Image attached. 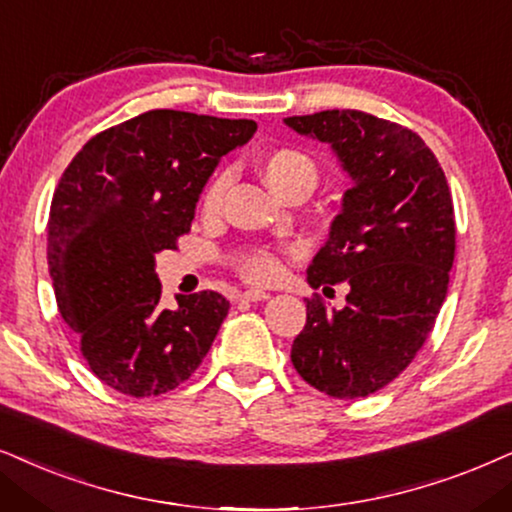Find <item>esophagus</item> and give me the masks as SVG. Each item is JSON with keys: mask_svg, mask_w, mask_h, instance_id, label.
<instances>
[{"mask_svg": "<svg viewBox=\"0 0 512 512\" xmlns=\"http://www.w3.org/2000/svg\"><path fill=\"white\" fill-rule=\"evenodd\" d=\"M241 300H245V302H264V300H269V293H264V290H243L241 295Z\"/></svg>", "mask_w": 512, "mask_h": 512, "instance_id": "esophagus-1", "label": "esophagus"}]
</instances>
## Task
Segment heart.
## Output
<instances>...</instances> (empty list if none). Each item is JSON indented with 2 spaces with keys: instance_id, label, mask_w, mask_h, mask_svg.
Wrapping results in <instances>:
<instances>
[{
  "instance_id": "heart-1",
  "label": "heart",
  "mask_w": 512,
  "mask_h": 512,
  "mask_svg": "<svg viewBox=\"0 0 512 512\" xmlns=\"http://www.w3.org/2000/svg\"><path fill=\"white\" fill-rule=\"evenodd\" d=\"M260 172L264 181L278 198H290L295 193L314 189L319 181V167L304 151L297 148H274L260 158ZM226 189V177L219 174L205 186L200 196V210L205 217H215L222 208V198ZM241 274L252 283H271L281 276V260L271 252H252L241 262Z\"/></svg>"
}]
</instances>
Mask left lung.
Masks as SVG:
<instances>
[{
    "mask_svg": "<svg viewBox=\"0 0 512 512\" xmlns=\"http://www.w3.org/2000/svg\"><path fill=\"white\" fill-rule=\"evenodd\" d=\"M283 122L331 146L352 179L307 269L314 290L347 281V304L307 300L290 361L319 392L368 397L411 364L442 309L456 250L449 184L425 141L397 122L361 111Z\"/></svg>",
    "mask_w": 512,
    "mask_h": 512,
    "instance_id": "8db88e82",
    "label": "left lung"
}]
</instances>
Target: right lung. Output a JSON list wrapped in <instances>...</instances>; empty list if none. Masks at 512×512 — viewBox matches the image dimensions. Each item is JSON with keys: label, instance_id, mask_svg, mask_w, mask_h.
Listing matches in <instances>:
<instances>
[{"label": "right lung", "instance_id": "right-lung-1", "mask_svg": "<svg viewBox=\"0 0 512 512\" xmlns=\"http://www.w3.org/2000/svg\"><path fill=\"white\" fill-rule=\"evenodd\" d=\"M255 129L252 120L148 111L89 139L58 181L47 245L58 312L113 390L165 394L210 352L229 300L203 290L165 309L155 257L177 248L222 155Z\"/></svg>", "mask_w": 512, "mask_h": 512}]
</instances>
